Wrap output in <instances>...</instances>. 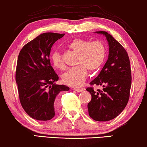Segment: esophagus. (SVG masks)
I'll list each match as a JSON object with an SVG mask.
<instances>
[{
    "label": "esophagus",
    "instance_id": "obj_1",
    "mask_svg": "<svg viewBox=\"0 0 147 147\" xmlns=\"http://www.w3.org/2000/svg\"><path fill=\"white\" fill-rule=\"evenodd\" d=\"M74 90H75V91H76L77 92H81L84 91L85 89H84V88H80V89H78V88H77V89H74Z\"/></svg>",
    "mask_w": 147,
    "mask_h": 147
}]
</instances>
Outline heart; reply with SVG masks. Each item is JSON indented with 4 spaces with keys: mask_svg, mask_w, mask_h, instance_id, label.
Returning a JSON list of instances; mask_svg holds the SVG:
<instances>
[{
    "mask_svg": "<svg viewBox=\"0 0 147 147\" xmlns=\"http://www.w3.org/2000/svg\"><path fill=\"white\" fill-rule=\"evenodd\" d=\"M67 47L76 53L75 67L70 68L62 75V81L71 87H80L85 82L88 69L90 71L98 70L103 64L106 57V48L100 41L90 42L87 40L76 38L67 43ZM52 63L58 69H63L64 63L59 52L57 51L51 55Z\"/></svg>",
    "mask_w": 147,
    "mask_h": 147,
    "instance_id": "heart-1",
    "label": "heart"
}]
</instances>
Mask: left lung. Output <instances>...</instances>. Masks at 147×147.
<instances>
[{"mask_svg": "<svg viewBox=\"0 0 147 147\" xmlns=\"http://www.w3.org/2000/svg\"><path fill=\"white\" fill-rule=\"evenodd\" d=\"M105 36L109 47L108 58L100 73L90 82L102 86V90H86L92 95L88 104V113L94 120L109 121L121 113L128 103L131 87V69L125 49L106 31H96Z\"/></svg>", "mask_w": 147, "mask_h": 147, "instance_id": "obj_1", "label": "left lung"}]
</instances>
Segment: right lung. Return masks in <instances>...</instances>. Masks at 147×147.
<instances>
[{"label":"right lung","mask_w":147,"mask_h":147,"mask_svg":"<svg viewBox=\"0 0 147 147\" xmlns=\"http://www.w3.org/2000/svg\"><path fill=\"white\" fill-rule=\"evenodd\" d=\"M64 35L41 34L26 44L19 54L16 82L20 102L28 115L35 120H51L55 114L58 94L69 90L55 84L59 77L49 60L51 47Z\"/></svg>","instance_id":"add662e5"}]
</instances>
